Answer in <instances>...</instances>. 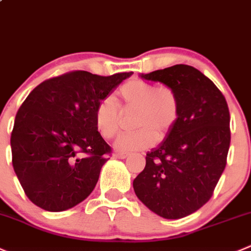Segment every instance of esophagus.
I'll list each match as a JSON object with an SVG mask.
<instances>
[{
    "mask_svg": "<svg viewBox=\"0 0 251 251\" xmlns=\"http://www.w3.org/2000/svg\"><path fill=\"white\" fill-rule=\"evenodd\" d=\"M114 157L119 158V159H125V158L128 157V153H125V152H116L115 154H114Z\"/></svg>",
    "mask_w": 251,
    "mask_h": 251,
    "instance_id": "esophagus-1",
    "label": "esophagus"
}]
</instances>
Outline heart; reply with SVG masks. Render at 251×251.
Returning <instances> with one entry per match:
<instances>
[{"label":"heart","instance_id":"1","mask_svg":"<svg viewBox=\"0 0 251 251\" xmlns=\"http://www.w3.org/2000/svg\"><path fill=\"white\" fill-rule=\"evenodd\" d=\"M116 96L119 105L111 97L103 98L97 104L94 124L101 137L110 140L120 130L124 114L135 113L132 126L137 130L124 133L116 140L115 147L119 151L151 147L157 140L168 137L179 123L181 103L176 92L170 87H157L141 78H131L119 87Z\"/></svg>","mask_w":251,"mask_h":251}]
</instances>
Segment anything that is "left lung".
<instances>
[{
  "instance_id": "8db88e82",
  "label": "left lung",
  "mask_w": 251,
  "mask_h": 251,
  "mask_svg": "<svg viewBox=\"0 0 251 251\" xmlns=\"http://www.w3.org/2000/svg\"><path fill=\"white\" fill-rule=\"evenodd\" d=\"M141 77L174 89L181 115L168 137L146 154V167L133 180V190L158 216L179 220L212 198L225 170L230 145L228 104L216 84L189 65Z\"/></svg>"
}]
</instances>
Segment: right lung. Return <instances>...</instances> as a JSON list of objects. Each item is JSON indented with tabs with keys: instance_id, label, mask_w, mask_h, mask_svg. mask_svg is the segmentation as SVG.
I'll use <instances>...</instances> for the list:
<instances>
[{
	"instance_id": "1",
	"label": "right lung",
	"mask_w": 251,
	"mask_h": 251,
	"mask_svg": "<svg viewBox=\"0 0 251 251\" xmlns=\"http://www.w3.org/2000/svg\"><path fill=\"white\" fill-rule=\"evenodd\" d=\"M131 75L72 71L29 93L17 111L11 147L14 172L34 205L60 212L91 195L111 153L96 128V106Z\"/></svg>"
}]
</instances>
